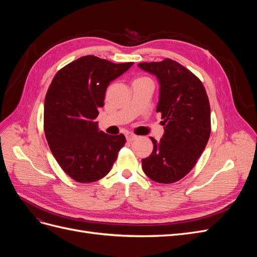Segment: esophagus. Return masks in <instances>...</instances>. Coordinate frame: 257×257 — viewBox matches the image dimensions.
<instances>
[{
    "mask_svg": "<svg viewBox=\"0 0 257 257\" xmlns=\"http://www.w3.org/2000/svg\"><path fill=\"white\" fill-rule=\"evenodd\" d=\"M126 139H127V142H133V141H135V139H137V136L136 135H134V134H132V133H128L127 135H126Z\"/></svg>",
    "mask_w": 257,
    "mask_h": 257,
    "instance_id": "obj_1",
    "label": "esophagus"
}]
</instances>
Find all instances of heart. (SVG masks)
<instances>
[{
  "label": "heart",
  "mask_w": 257,
  "mask_h": 257,
  "mask_svg": "<svg viewBox=\"0 0 257 257\" xmlns=\"http://www.w3.org/2000/svg\"><path fill=\"white\" fill-rule=\"evenodd\" d=\"M137 81H151V79L148 78V77H138V78L135 79L134 82H137Z\"/></svg>",
  "instance_id": "1"
}]
</instances>
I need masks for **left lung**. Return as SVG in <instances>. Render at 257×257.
<instances>
[{
    "label": "left lung",
    "mask_w": 257,
    "mask_h": 257,
    "mask_svg": "<svg viewBox=\"0 0 257 257\" xmlns=\"http://www.w3.org/2000/svg\"><path fill=\"white\" fill-rule=\"evenodd\" d=\"M138 66L158 77L164 135L150 137L153 151L143 159V169L151 180L174 183L188 175L205 150L211 133L210 104L197 76L172 59L143 62Z\"/></svg>",
    "instance_id": "obj_1"
}]
</instances>
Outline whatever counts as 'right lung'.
Instances as JSON below:
<instances>
[{
	"label": "right lung",
	"mask_w": 257,
	"mask_h": 257,
	"mask_svg": "<svg viewBox=\"0 0 257 257\" xmlns=\"http://www.w3.org/2000/svg\"><path fill=\"white\" fill-rule=\"evenodd\" d=\"M132 65L85 56L61 68L49 85L44 108L46 139L60 167L77 182L104 178L126 142L123 134L98 131L95 119L108 84Z\"/></svg>",
	"instance_id": "add662e5"
}]
</instances>
